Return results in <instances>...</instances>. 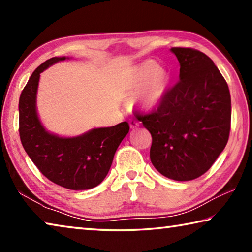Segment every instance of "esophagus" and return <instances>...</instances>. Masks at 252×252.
<instances>
[{
	"label": "esophagus",
	"instance_id": "obj_1",
	"mask_svg": "<svg viewBox=\"0 0 252 252\" xmlns=\"http://www.w3.org/2000/svg\"><path fill=\"white\" fill-rule=\"evenodd\" d=\"M129 125H130V127H131V129H136V127L139 126V122L136 121V120H134V119H130Z\"/></svg>",
	"mask_w": 252,
	"mask_h": 252
}]
</instances>
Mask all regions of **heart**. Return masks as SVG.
Listing matches in <instances>:
<instances>
[{
  "mask_svg": "<svg viewBox=\"0 0 252 252\" xmlns=\"http://www.w3.org/2000/svg\"><path fill=\"white\" fill-rule=\"evenodd\" d=\"M169 76L155 61L143 62L135 70L131 81V90L136 95V101L147 109L156 106L167 90Z\"/></svg>",
  "mask_w": 252,
  "mask_h": 252,
  "instance_id": "1",
  "label": "heart"
}]
</instances>
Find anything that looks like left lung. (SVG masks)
<instances>
[{"label":"left lung","instance_id":"1","mask_svg":"<svg viewBox=\"0 0 252 252\" xmlns=\"http://www.w3.org/2000/svg\"><path fill=\"white\" fill-rule=\"evenodd\" d=\"M180 80L156 108L138 113L150 132V159L162 176L189 181L206 173L223 151L231 127L228 84L212 60L191 48H171Z\"/></svg>","mask_w":252,"mask_h":252}]
</instances>
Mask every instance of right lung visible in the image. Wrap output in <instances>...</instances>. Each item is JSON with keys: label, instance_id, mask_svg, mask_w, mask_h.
Segmentation results:
<instances>
[{"label": "right lung", "instance_id": "add662e5", "mask_svg": "<svg viewBox=\"0 0 252 252\" xmlns=\"http://www.w3.org/2000/svg\"><path fill=\"white\" fill-rule=\"evenodd\" d=\"M65 58H52L37 66L19 101V133L25 152L50 181L70 190H88L103 181L114 153L129 132L127 122L99 127L76 138H60L44 130L35 99L40 73Z\"/></svg>", "mask_w": 252, "mask_h": 252}]
</instances>
